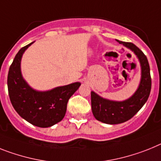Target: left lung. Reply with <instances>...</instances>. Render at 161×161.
<instances>
[{"instance_id":"left-lung-1","label":"left lung","mask_w":161,"mask_h":161,"mask_svg":"<svg viewBox=\"0 0 161 161\" xmlns=\"http://www.w3.org/2000/svg\"><path fill=\"white\" fill-rule=\"evenodd\" d=\"M119 43L134 53L141 67V80L134 94L124 101H114L104 98L91 91V108L96 120L108 125L124 123L131 119L142 108L148 99L152 88L150 67L146 55L135 45L130 42Z\"/></svg>"}]
</instances>
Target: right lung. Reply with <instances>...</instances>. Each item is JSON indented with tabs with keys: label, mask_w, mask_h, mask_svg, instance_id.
Listing matches in <instances>:
<instances>
[{
	"label": "right lung",
	"mask_w": 161,
	"mask_h": 161,
	"mask_svg": "<svg viewBox=\"0 0 161 161\" xmlns=\"http://www.w3.org/2000/svg\"><path fill=\"white\" fill-rule=\"evenodd\" d=\"M20 49L9 67L7 85L9 99L14 110L24 120L35 126L47 128L64 119L70 97L79 89L80 82L38 91L27 84L21 72V60L26 49Z\"/></svg>",
	"instance_id": "right-lung-1"
}]
</instances>
